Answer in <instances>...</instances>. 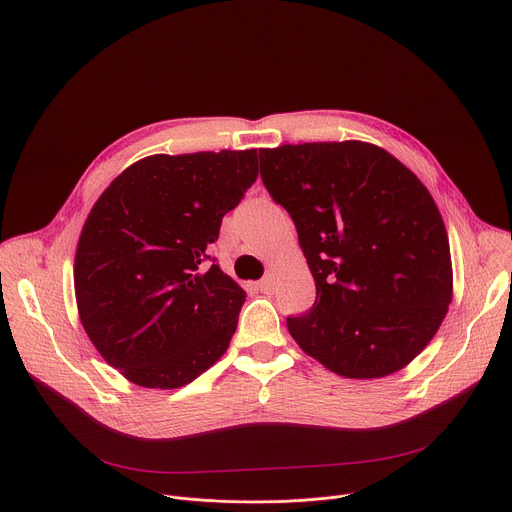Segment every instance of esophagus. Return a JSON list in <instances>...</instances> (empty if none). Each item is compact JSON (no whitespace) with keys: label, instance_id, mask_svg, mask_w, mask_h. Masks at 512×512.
Instances as JSON below:
<instances>
[{"label":"esophagus","instance_id":"1","mask_svg":"<svg viewBox=\"0 0 512 512\" xmlns=\"http://www.w3.org/2000/svg\"><path fill=\"white\" fill-rule=\"evenodd\" d=\"M275 275L273 273H269V275H265L261 281H259V289L263 291V294H271V291H273V287H275Z\"/></svg>","mask_w":512,"mask_h":512}]
</instances>
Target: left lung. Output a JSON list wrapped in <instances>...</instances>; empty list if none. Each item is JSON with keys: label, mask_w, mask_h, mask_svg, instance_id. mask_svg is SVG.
<instances>
[{"label": "left lung", "mask_w": 512, "mask_h": 512, "mask_svg": "<svg viewBox=\"0 0 512 512\" xmlns=\"http://www.w3.org/2000/svg\"><path fill=\"white\" fill-rule=\"evenodd\" d=\"M259 160L316 281L312 310L287 318L291 338L344 379L405 369L454 298L448 231L429 190L358 139L287 143Z\"/></svg>", "instance_id": "8db88e82"}]
</instances>
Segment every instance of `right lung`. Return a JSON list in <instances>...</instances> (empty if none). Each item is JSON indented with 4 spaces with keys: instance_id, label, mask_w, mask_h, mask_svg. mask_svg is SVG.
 <instances>
[{
    "instance_id": "right-lung-1",
    "label": "right lung",
    "mask_w": 512,
    "mask_h": 512,
    "mask_svg": "<svg viewBox=\"0 0 512 512\" xmlns=\"http://www.w3.org/2000/svg\"><path fill=\"white\" fill-rule=\"evenodd\" d=\"M255 180L257 150L156 154L91 208L75 255L79 318L133 385L180 389L227 352L247 294L208 245Z\"/></svg>"
}]
</instances>
